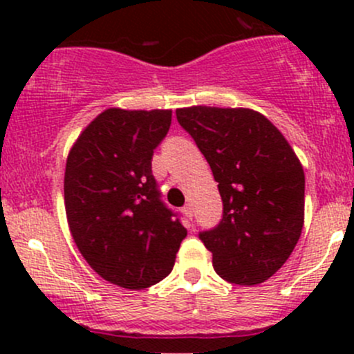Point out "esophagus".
Masks as SVG:
<instances>
[{
  "label": "esophagus",
  "mask_w": 354,
  "mask_h": 354,
  "mask_svg": "<svg viewBox=\"0 0 354 354\" xmlns=\"http://www.w3.org/2000/svg\"><path fill=\"white\" fill-rule=\"evenodd\" d=\"M183 214H185V216H187L190 221L194 219V209H192V205H185V207H183Z\"/></svg>",
  "instance_id": "34e87169"
}]
</instances>
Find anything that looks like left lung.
Returning <instances> with one entry per match:
<instances>
[{"mask_svg":"<svg viewBox=\"0 0 354 354\" xmlns=\"http://www.w3.org/2000/svg\"><path fill=\"white\" fill-rule=\"evenodd\" d=\"M212 169L223 219L200 233L216 272L253 286L289 259L305 221V173L284 135L259 111L192 106L176 109Z\"/></svg>","mask_w":354,"mask_h":354,"instance_id":"left-lung-1","label":"left lung"}]
</instances>
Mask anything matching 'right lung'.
Returning a JSON list of instances; mask_svg holds the SVG:
<instances>
[{"label":"right lung","mask_w":354,"mask_h":354,"mask_svg":"<svg viewBox=\"0 0 354 354\" xmlns=\"http://www.w3.org/2000/svg\"><path fill=\"white\" fill-rule=\"evenodd\" d=\"M169 127L171 109L109 108L84 128L68 154L70 233L88 266L120 288L162 281L187 236L152 176L154 149Z\"/></svg>","instance_id":"1"}]
</instances>
